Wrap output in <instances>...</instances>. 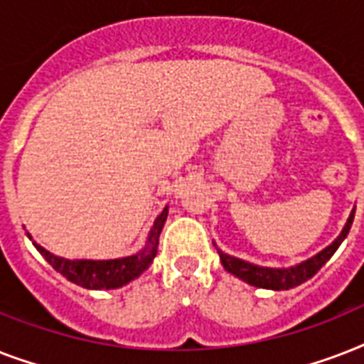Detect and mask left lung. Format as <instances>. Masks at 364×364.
Wrapping results in <instances>:
<instances>
[{"mask_svg":"<svg viewBox=\"0 0 364 364\" xmlns=\"http://www.w3.org/2000/svg\"><path fill=\"white\" fill-rule=\"evenodd\" d=\"M353 217H355V208L351 210L348 221H346L342 232L336 236L333 243H328L327 247L321 249L319 253H316L310 259L302 260L299 264L287 266V268H276V266H259L249 262V260L238 259V257H232V255L225 253L215 245L217 253H219V259H221V264L225 266V270L230 272L232 276L240 277L242 282L253 285V287L260 289H272V291H287V289H293L300 283L308 282L310 277H314L317 274V270L321 268L325 262H327L331 257L334 255V251L340 247V243L344 242L348 232H350L351 223H353Z\"/></svg>","mask_w":364,"mask_h":364,"instance_id":"8db88e82","label":"left lung"}]
</instances>
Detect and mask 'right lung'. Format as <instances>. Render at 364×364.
<instances>
[{
  "label": "right lung",
  "mask_w": 364,
  "mask_h": 364,
  "mask_svg": "<svg viewBox=\"0 0 364 364\" xmlns=\"http://www.w3.org/2000/svg\"><path fill=\"white\" fill-rule=\"evenodd\" d=\"M168 219V205L160 211L159 217L154 219L153 227L149 230L145 245L137 253L121 257V259H64L58 255L50 253L39 243L33 242L30 232L28 238L31 240L33 247L43 255V259L53 266L54 270L60 272L65 279L75 283L79 287L92 289V291H102V289H119L132 279H136L153 264V259L159 251V238L164 223Z\"/></svg>",
  "instance_id": "add662e5"
}]
</instances>
